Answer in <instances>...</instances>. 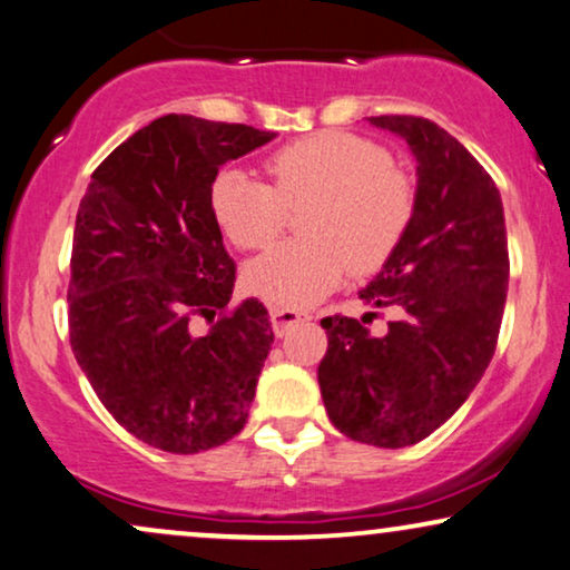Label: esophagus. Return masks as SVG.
I'll return each mask as SVG.
<instances>
[{"label": "esophagus", "mask_w": 570, "mask_h": 570, "mask_svg": "<svg viewBox=\"0 0 570 570\" xmlns=\"http://www.w3.org/2000/svg\"><path fill=\"white\" fill-rule=\"evenodd\" d=\"M299 321H309V315L302 313V309H289V307H273L271 309V323H273V333H276V336H284V333L289 331V325L299 323Z\"/></svg>", "instance_id": "34e87169"}]
</instances>
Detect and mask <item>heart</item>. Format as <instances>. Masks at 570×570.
Returning <instances> with one entry per match:
<instances>
[{
    "label": "heart",
    "instance_id": "heart-1",
    "mask_svg": "<svg viewBox=\"0 0 570 570\" xmlns=\"http://www.w3.org/2000/svg\"><path fill=\"white\" fill-rule=\"evenodd\" d=\"M265 171L273 185L242 169L218 174L210 208L239 249H263L284 229L286 208L313 203L302 216L307 237L273 247L245 271L249 292L276 305H315L344 281L348 265L377 271L412 224V177L360 135L299 138L271 154Z\"/></svg>",
    "mask_w": 570,
    "mask_h": 570
}]
</instances>
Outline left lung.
Masks as SVG:
<instances>
[{"label": "left lung", "mask_w": 570, "mask_h": 570, "mask_svg": "<svg viewBox=\"0 0 570 570\" xmlns=\"http://www.w3.org/2000/svg\"><path fill=\"white\" fill-rule=\"evenodd\" d=\"M416 158L412 224L360 292L399 317L373 336L367 317H325L317 367L328 420L346 438L404 449L469 399L495 354L508 294V239L495 181L461 142L422 117H370Z\"/></svg>", "instance_id": "8db88e82"}]
</instances>
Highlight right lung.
Masks as SVG:
<instances>
[{"mask_svg":"<svg viewBox=\"0 0 570 570\" xmlns=\"http://www.w3.org/2000/svg\"><path fill=\"white\" fill-rule=\"evenodd\" d=\"M276 138L166 114L90 177L72 239L70 344L96 396L154 449L200 453L239 435L273 331L265 307H229L234 261L210 208L226 161Z\"/></svg>","mask_w":570,"mask_h":570,"instance_id":"add662e5","label":"right lung"}]
</instances>
